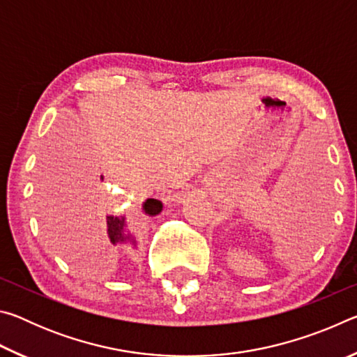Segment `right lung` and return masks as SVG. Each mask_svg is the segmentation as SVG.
I'll use <instances>...</instances> for the list:
<instances>
[{
  "mask_svg": "<svg viewBox=\"0 0 357 357\" xmlns=\"http://www.w3.org/2000/svg\"><path fill=\"white\" fill-rule=\"evenodd\" d=\"M144 213L149 214V215H155L159 214L162 211V203L159 200H154V198H149L144 203ZM124 229V219L123 217H107V238L110 239V243L116 244V243H123V241L128 239V236H124L123 233Z\"/></svg>",
  "mask_w": 357,
  "mask_h": 357,
  "instance_id": "right-lung-1",
  "label": "right lung"
}]
</instances>
